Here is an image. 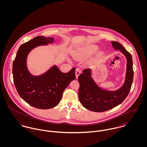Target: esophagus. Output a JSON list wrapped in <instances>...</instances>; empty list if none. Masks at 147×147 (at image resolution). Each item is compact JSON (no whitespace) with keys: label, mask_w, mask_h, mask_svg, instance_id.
I'll return each instance as SVG.
<instances>
[{"label":"esophagus","mask_w":147,"mask_h":147,"mask_svg":"<svg viewBox=\"0 0 147 147\" xmlns=\"http://www.w3.org/2000/svg\"><path fill=\"white\" fill-rule=\"evenodd\" d=\"M80 73H81V69L79 68H76V71H75V74H76V79L78 78V76L80 74Z\"/></svg>","instance_id":"obj_1"}]
</instances>
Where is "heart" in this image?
<instances>
[{
	"label": "heart",
	"mask_w": 147,
	"mask_h": 147,
	"mask_svg": "<svg viewBox=\"0 0 147 147\" xmlns=\"http://www.w3.org/2000/svg\"><path fill=\"white\" fill-rule=\"evenodd\" d=\"M98 47L96 45H90L85 46L80 49L76 50L74 52V55L76 57H84L89 55L96 51Z\"/></svg>",
	"instance_id": "obj_1"
}]
</instances>
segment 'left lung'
Here are the masks:
<instances>
[{"mask_svg":"<svg viewBox=\"0 0 147 147\" xmlns=\"http://www.w3.org/2000/svg\"><path fill=\"white\" fill-rule=\"evenodd\" d=\"M115 50H120L127 58L126 80L123 85L116 91L101 89L91 78L90 69L86 68L78 77L80 84L79 98L86 109L96 112H102L121 104L128 96L134 78L133 63L131 54L119 42L111 41Z\"/></svg>","mask_w":147,"mask_h":147,"instance_id":"obj_1","label":"left lung"}]
</instances>
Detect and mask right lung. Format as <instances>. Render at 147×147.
Returning a JSON list of instances; mask_svg holds the SVG:
<instances>
[{
  "label": "right lung",
  "instance_id": "1",
  "mask_svg": "<svg viewBox=\"0 0 147 147\" xmlns=\"http://www.w3.org/2000/svg\"><path fill=\"white\" fill-rule=\"evenodd\" d=\"M53 42L54 38L51 37H34L21 45L13 62V79L17 92L26 102L38 109H48L58 105L63 91L76 78L75 67L63 73L55 65L38 76L29 72L26 58L30 51L36 46Z\"/></svg>",
  "mask_w": 147,
  "mask_h": 147
}]
</instances>
